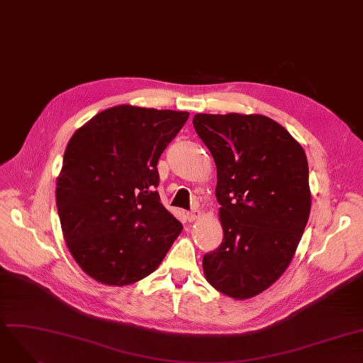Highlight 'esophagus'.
I'll return each mask as SVG.
<instances>
[{"mask_svg":"<svg viewBox=\"0 0 363 363\" xmlns=\"http://www.w3.org/2000/svg\"><path fill=\"white\" fill-rule=\"evenodd\" d=\"M198 217H199V211L198 210H192V211L186 213V220L187 221H195Z\"/></svg>","mask_w":363,"mask_h":363,"instance_id":"1","label":"esophagus"}]
</instances>
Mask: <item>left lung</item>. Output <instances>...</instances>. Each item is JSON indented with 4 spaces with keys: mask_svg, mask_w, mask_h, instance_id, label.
I'll return each mask as SVG.
<instances>
[{
    "mask_svg": "<svg viewBox=\"0 0 363 363\" xmlns=\"http://www.w3.org/2000/svg\"><path fill=\"white\" fill-rule=\"evenodd\" d=\"M194 127L217 167L223 242L203 255L205 279L235 300L278 281L296 254L312 195L304 149L264 115L196 113Z\"/></svg>",
    "mask_w": 363,
    "mask_h": 363,
    "instance_id": "8db88e82",
    "label": "left lung"
}]
</instances>
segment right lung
<instances>
[{
  "instance_id": "add662e5",
  "label": "right lung",
  "mask_w": 363,
  "mask_h": 363,
  "mask_svg": "<svg viewBox=\"0 0 363 363\" xmlns=\"http://www.w3.org/2000/svg\"><path fill=\"white\" fill-rule=\"evenodd\" d=\"M187 112L119 105L69 140L56 183L63 238L82 272L124 286L146 278L183 230L160 202L158 160Z\"/></svg>"
}]
</instances>
